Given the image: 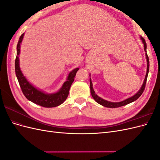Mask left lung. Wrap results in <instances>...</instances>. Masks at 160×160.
I'll list each match as a JSON object with an SVG mask.
<instances>
[{"mask_svg": "<svg viewBox=\"0 0 160 160\" xmlns=\"http://www.w3.org/2000/svg\"><path fill=\"white\" fill-rule=\"evenodd\" d=\"M140 38L142 41V42L143 43V46H144V51L146 52V59H147V72H146V75L145 77V79L143 83V85H142L141 89H139V91L136 94H135L133 96L131 97V98L125 99L124 101H120V102H111V101H108L107 100H105L102 98H101L100 97H99L98 95H97L94 89L93 88V83L91 82V79L90 78V89H91V94L93 97V98L95 99V101H96L97 103H98L99 104L104 106V107L106 108H119L122 107V106L128 105L130 103L133 102L134 101L137 100L140 96L142 95V94L143 93V92L145 89V87H146V81H147V78H148V72H149V57L148 56L147 54V51H146V48H147V45L146 41H145L144 38L142 37H140Z\"/></svg>", "mask_w": 160, "mask_h": 160, "instance_id": "8db88e82", "label": "left lung"}]
</instances>
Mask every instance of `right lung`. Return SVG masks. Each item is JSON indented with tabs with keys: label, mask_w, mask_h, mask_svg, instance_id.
<instances>
[{
	"label": "right lung",
	"mask_w": 160,
	"mask_h": 160,
	"mask_svg": "<svg viewBox=\"0 0 160 160\" xmlns=\"http://www.w3.org/2000/svg\"><path fill=\"white\" fill-rule=\"evenodd\" d=\"M24 37V33L19 38L17 46V57L15 59V73L18 81L20 85L22 93L26 98L32 101V103L41 105L44 108H55L62 104L66 100L69 95L71 86L74 81V78L79 68H76L71 71L67 77V81L65 82L59 91L55 93L48 94L40 91L34 87L27 81L26 77L23 75L19 66V58L20 54L21 44Z\"/></svg>",
	"instance_id": "add662e5"
}]
</instances>
